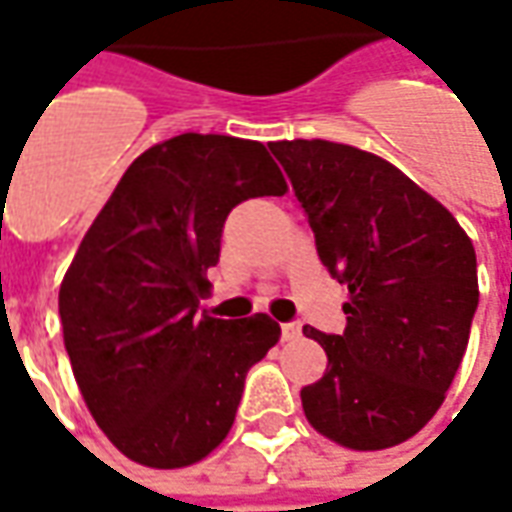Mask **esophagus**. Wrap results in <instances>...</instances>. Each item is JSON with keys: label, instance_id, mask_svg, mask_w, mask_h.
<instances>
[{"label": "esophagus", "instance_id": "esophagus-1", "mask_svg": "<svg viewBox=\"0 0 512 512\" xmlns=\"http://www.w3.org/2000/svg\"><path fill=\"white\" fill-rule=\"evenodd\" d=\"M301 337V323L299 321H290V323H282V340L290 343V340H299Z\"/></svg>", "mask_w": 512, "mask_h": 512}]
</instances>
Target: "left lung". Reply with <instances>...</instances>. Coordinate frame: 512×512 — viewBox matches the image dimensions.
I'll use <instances>...</instances> for the list:
<instances>
[{
    "label": "left lung",
    "mask_w": 512,
    "mask_h": 512,
    "mask_svg": "<svg viewBox=\"0 0 512 512\" xmlns=\"http://www.w3.org/2000/svg\"><path fill=\"white\" fill-rule=\"evenodd\" d=\"M268 147L321 263L348 288L343 334L304 326L329 356L321 381L301 389L304 414L351 450L395 447L439 411L466 354L480 299L472 241L384 158L326 139Z\"/></svg>",
    "instance_id": "1"
}]
</instances>
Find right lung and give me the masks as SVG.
<instances>
[{
    "label": "right lung",
    "mask_w": 512,
    "mask_h": 512,
    "mask_svg": "<svg viewBox=\"0 0 512 512\" xmlns=\"http://www.w3.org/2000/svg\"><path fill=\"white\" fill-rule=\"evenodd\" d=\"M288 191L252 139L180 134L126 169L60 288L65 351L84 403L117 450L153 469L202 461L230 433L249 367L279 323L202 315L238 202Z\"/></svg>",
    "instance_id": "add662e5"
}]
</instances>
